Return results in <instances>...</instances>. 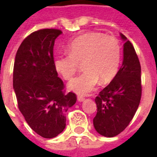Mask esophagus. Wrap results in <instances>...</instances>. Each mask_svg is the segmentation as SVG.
<instances>
[{
  "instance_id": "1",
  "label": "esophagus",
  "mask_w": 157,
  "mask_h": 157,
  "mask_svg": "<svg viewBox=\"0 0 157 157\" xmlns=\"http://www.w3.org/2000/svg\"><path fill=\"white\" fill-rule=\"evenodd\" d=\"M77 100H78V102H83L85 100V98L82 96H77Z\"/></svg>"
}]
</instances>
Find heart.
I'll use <instances>...</instances> for the list:
<instances>
[{"instance_id": "1", "label": "heart", "mask_w": 157, "mask_h": 157, "mask_svg": "<svg viewBox=\"0 0 157 157\" xmlns=\"http://www.w3.org/2000/svg\"><path fill=\"white\" fill-rule=\"evenodd\" d=\"M67 49L69 55L55 56L54 66L63 78L70 81L82 64L85 72L68 84V88L77 94L87 95L99 82H111L118 72L121 47L114 37L88 33L74 39Z\"/></svg>"}]
</instances>
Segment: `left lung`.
<instances>
[{
  "instance_id": "1",
  "label": "left lung",
  "mask_w": 157,
  "mask_h": 157,
  "mask_svg": "<svg viewBox=\"0 0 157 157\" xmlns=\"http://www.w3.org/2000/svg\"><path fill=\"white\" fill-rule=\"evenodd\" d=\"M124 44L122 66L114 78L100 92L93 118L96 131L105 137L120 134L131 121L141 98V68L130 42L120 33Z\"/></svg>"
}]
</instances>
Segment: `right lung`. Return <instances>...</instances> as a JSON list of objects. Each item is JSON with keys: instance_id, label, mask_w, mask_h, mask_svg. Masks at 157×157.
<instances>
[{"instance_id": "1", "label": "right lung", "mask_w": 157, "mask_h": 157, "mask_svg": "<svg viewBox=\"0 0 157 157\" xmlns=\"http://www.w3.org/2000/svg\"><path fill=\"white\" fill-rule=\"evenodd\" d=\"M59 29H41L28 36L17 49L13 68V89L18 109L33 130L46 139L65 128V113L76 102L65 93L54 66L53 49Z\"/></svg>"}]
</instances>
